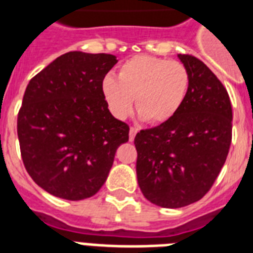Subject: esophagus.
I'll return each mask as SVG.
<instances>
[{"label": "esophagus", "instance_id": "obj_1", "mask_svg": "<svg viewBox=\"0 0 253 253\" xmlns=\"http://www.w3.org/2000/svg\"><path fill=\"white\" fill-rule=\"evenodd\" d=\"M137 132H138V129L134 128V126H130V129H129V140L130 141L134 140V137H136Z\"/></svg>", "mask_w": 253, "mask_h": 253}]
</instances>
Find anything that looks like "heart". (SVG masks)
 Segmentation results:
<instances>
[{
  "mask_svg": "<svg viewBox=\"0 0 253 253\" xmlns=\"http://www.w3.org/2000/svg\"><path fill=\"white\" fill-rule=\"evenodd\" d=\"M189 84V71L179 62L138 55L121 64L117 78L105 76L101 93L119 120H125L132 113L136 97L141 119L157 125L168 123L179 112Z\"/></svg>",
  "mask_w": 253,
  "mask_h": 253,
  "instance_id": "obj_1",
  "label": "heart"
}]
</instances>
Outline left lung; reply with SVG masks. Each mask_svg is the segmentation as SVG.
I'll return each instance as SVG.
<instances>
[{"mask_svg": "<svg viewBox=\"0 0 253 253\" xmlns=\"http://www.w3.org/2000/svg\"><path fill=\"white\" fill-rule=\"evenodd\" d=\"M187 68L189 91L168 123L134 137L137 181L149 202L165 209L189 206L205 197L226 162L232 109L226 88L195 56L178 54Z\"/></svg>", "mask_w": 253, "mask_h": 253, "instance_id": "1", "label": "left lung"}]
</instances>
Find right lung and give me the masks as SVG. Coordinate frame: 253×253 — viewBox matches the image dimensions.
Segmentation results:
<instances>
[{"instance_id": "add662e5", "label": "right lung", "mask_w": 253, "mask_h": 253, "mask_svg": "<svg viewBox=\"0 0 253 253\" xmlns=\"http://www.w3.org/2000/svg\"><path fill=\"white\" fill-rule=\"evenodd\" d=\"M117 63L111 54L70 51L30 80L18 113L23 164L54 197L82 201L107 181L129 126L109 112L101 82Z\"/></svg>"}]
</instances>
